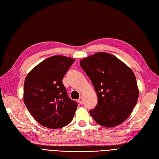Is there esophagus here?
Listing matches in <instances>:
<instances>
[{
	"instance_id": "34e87169",
	"label": "esophagus",
	"mask_w": 159,
	"mask_h": 159,
	"mask_svg": "<svg viewBox=\"0 0 159 159\" xmlns=\"http://www.w3.org/2000/svg\"><path fill=\"white\" fill-rule=\"evenodd\" d=\"M78 102H79L80 104H81V105H82V104L83 103V99H82V97H80V98L78 99Z\"/></svg>"
}]
</instances>
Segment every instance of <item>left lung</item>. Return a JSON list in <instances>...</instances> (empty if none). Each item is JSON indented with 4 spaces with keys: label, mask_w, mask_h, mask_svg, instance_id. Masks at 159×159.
I'll list each match as a JSON object with an SVG mask.
<instances>
[{
    "label": "left lung",
    "mask_w": 159,
    "mask_h": 159,
    "mask_svg": "<svg viewBox=\"0 0 159 159\" xmlns=\"http://www.w3.org/2000/svg\"><path fill=\"white\" fill-rule=\"evenodd\" d=\"M80 65L97 93L98 103L89 113L97 124L111 128L124 122L137 103L136 76L127 65L111 54L98 52Z\"/></svg>",
    "instance_id": "obj_1"
}]
</instances>
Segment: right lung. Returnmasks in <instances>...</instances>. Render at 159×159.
I'll return each mask as SVG.
<instances>
[{
  "label": "right lung",
  "instance_id": "add662e5",
  "mask_svg": "<svg viewBox=\"0 0 159 159\" xmlns=\"http://www.w3.org/2000/svg\"><path fill=\"white\" fill-rule=\"evenodd\" d=\"M75 59L53 56L44 60L28 73L23 100L30 113L44 127L57 129L72 121L77 103L69 98L63 77Z\"/></svg>",
  "mask_w": 159,
  "mask_h": 159
}]
</instances>
